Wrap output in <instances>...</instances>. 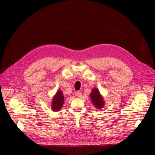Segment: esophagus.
Returning <instances> with one entry per match:
<instances>
[{
    "label": "esophagus",
    "mask_w": 155,
    "mask_h": 155,
    "mask_svg": "<svg viewBox=\"0 0 155 155\" xmlns=\"http://www.w3.org/2000/svg\"><path fill=\"white\" fill-rule=\"evenodd\" d=\"M76 95H77V96L79 97H82V92H80V91H78V92H76Z\"/></svg>",
    "instance_id": "1"
}]
</instances>
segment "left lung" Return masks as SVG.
<instances>
[{"instance_id":"obj_1","label":"left lung","mask_w":155,"mask_h":155,"mask_svg":"<svg viewBox=\"0 0 155 155\" xmlns=\"http://www.w3.org/2000/svg\"><path fill=\"white\" fill-rule=\"evenodd\" d=\"M91 98L94 105L97 109H101L104 105V101L97 88H93L91 94Z\"/></svg>"}]
</instances>
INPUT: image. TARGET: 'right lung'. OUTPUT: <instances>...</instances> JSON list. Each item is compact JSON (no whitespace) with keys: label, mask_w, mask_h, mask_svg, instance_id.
I'll list each match as a JSON object with an SVG mask.
<instances>
[{"label":"right lung","mask_w":155,"mask_h":155,"mask_svg":"<svg viewBox=\"0 0 155 155\" xmlns=\"http://www.w3.org/2000/svg\"><path fill=\"white\" fill-rule=\"evenodd\" d=\"M63 104L64 96L63 95V92L61 91H59L54 97L52 105H51V109L54 111H58L62 107Z\"/></svg>","instance_id":"obj_1"}]
</instances>
